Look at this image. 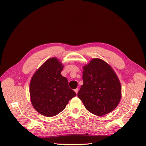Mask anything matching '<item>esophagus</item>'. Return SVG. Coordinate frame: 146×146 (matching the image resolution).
I'll list each match as a JSON object with an SVG mask.
<instances>
[{"label": "esophagus", "mask_w": 146, "mask_h": 146, "mask_svg": "<svg viewBox=\"0 0 146 146\" xmlns=\"http://www.w3.org/2000/svg\"><path fill=\"white\" fill-rule=\"evenodd\" d=\"M75 93H76V94H78V88H76V89L75 90Z\"/></svg>", "instance_id": "esophagus-1"}]
</instances>
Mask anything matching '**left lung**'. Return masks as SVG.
Wrapping results in <instances>:
<instances>
[{
  "mask_svg": "<svg viewBox=\"0 0 146 146\" xmlns=\"http://www.w3.org/2000/svg\"><path fill=\"white\" fill-rule=\"evenodd\" d=\"M83 69V84L78 97L86 109L97 116L111 112L122 97L120 82L113 68L101 59L94 58Z\"/></svg>",
  "mask_w": 146,
  "mask_h": 146,
  "instance_id": "left-lung-1",
  "label": "left lung"
}]
</instances>
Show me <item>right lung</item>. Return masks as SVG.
Masks as SVG:
<instances>
[{
	"label": "right lung",
	"mask_w": 146,
	"mask_h": 146,
	"mask_svg": "<svg viewBox=\"0 0 146 146\" xmlns=\"http://www.w3.org/2000/svg\"><path fill=\"white\" fill-rule=\"evenodd\" d=\"M64 66L57 58L46 60L34 74L29 85L31 102L40 114L53 117L63 111L76 96L66 78L61 75Z\"/></svg>",
	"instance_id": "1"
}]
</instances>
